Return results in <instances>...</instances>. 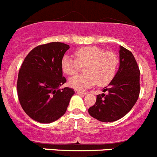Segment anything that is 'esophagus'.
I'll return each mask as SVG.
<instances>
[{
    "instance_id": "1",
    "label": "esophagus",
    "mask_w": 157,
    "mask_h": 157,
    "mask_svg": "<svg viewBox=\"0 0 157 157\" xmlns=\"http://www.w3.org/2000/svg\"><path fill=\"white\" fill-rule=\"evenodd\" d=\"M75 94H86V92H83V91H80V90H75Z\"/></svg>"
}]
</instances>
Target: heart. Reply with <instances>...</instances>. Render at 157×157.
I'll return each instance as SVG.
<instances>
[{"label":"heart","mask_w":157,"mask_h":157,"mask_svg":"<svg viewBox=\"0 0 157 157\" xmlns=\"http://www.w3.org/2000/svg\"><path fill=\"white\" fill-rule=\"evenodd\" d=\"M75 59L65 55L60 62L61 70L67 75H74L84 67V75L71 78L68 84L78 90L90 88L97 83L105 86L112 80L119 65V58L112 51H105L98 46H85L75 51Z\"/></svg>","instance_id":"heart-1"}]
</instances>
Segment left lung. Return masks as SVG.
Returning <instances> with one entry per match:
<instances>
[{
    "mask_svg": "<svg viewBox=\"0 0 157 157\" xmlns=\"http://www.w3.org/2000/svg\"><path fill=\"white\" fill-rule=\"evenodd\" d=\"M102 94L97 96L88 112L101 122H114L131 110L140 93V71L132 52L120 46V67Z\"/></svg>",
    "mask_w": 157,
    "mask_h": 157,
    "instance_id": "obj_1",
    "label": "left lung"
}]
</instances>
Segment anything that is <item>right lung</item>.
Wrapping results in <instances>:
<instances>
[{"label":"right lung","mask_w":157,"mask_h":157,"mask_svg":"<svg viewBox=\"0 0 157 157\" xmlns=\"http://www.w3.org/2000/svg\"><path fill=\"white\" fill-rule=\"evenodd\" d=\"M69 45L50 42L33 48L23 60L17 80V94L24 112L41 123L64 115L75 91L65 87L60 62Z\"/></svg>","instance_id":"add662e5"}]
</instances>
